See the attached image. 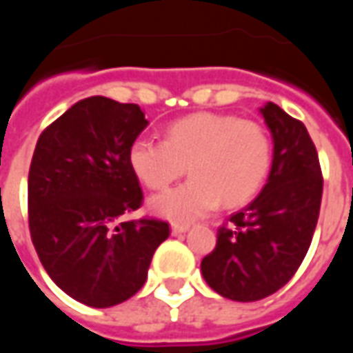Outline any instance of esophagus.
<instances>
[{"mask_svg":"<svg viewBox=\"0 0 353 353\" xmlns=\"http://www.w3.org/2000/svg\"><path fill=\"white\" fill-rule=\"evenodd\" d=\"M187 230H189V225H183V223H181V225H179V223H174V225H172V234H174V236L185 234Z\"/></svg>","mask_w":353,"mask_h":353,"instance_id":"obj_1","label":"esophagus"}]
</instances>
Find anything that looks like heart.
<instances>
[{
    "mask_svg": "<svg viewBox=\"0 0 353 353\" xmlns=\"http://www.w3.org/2000/svg\"><path fill=\"white\" fill-rule=\"evenodd\" d=\"M132 174L149 189H162L183 176L191 179L149 200L153 214L189 223L223 200L240 206L265 185L272 166V143L259 123L232 115L194 113L174 121L164 141L139 136L128 149Z\"/></svg>",
    "mask_w": 353,
    "mask_h": 353,
    "instance_id": "obj_1",
    "label": "heart"
}]
</instances>
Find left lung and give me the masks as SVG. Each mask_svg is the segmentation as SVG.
<instances>
[{"mask_svg":"<svg viewBox=\"0 0 353 353\" xmlns=\"http://www.w3.org/2000/svg\"><path fill=\"white\" fill-rule=\"evenodd\" d=\"M259 111L274 143L266 185L217 230L215 250L200 265L208 285L238 303L261 301L293 278L310 248L323 192L306 126L272 101Z\"/></svg>","mask_w":353,"mask_h":353,"instance_id":"8db88e82","label":"left lung"}]
</instances>
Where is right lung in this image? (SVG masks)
<instances>
[{
    "instance_id": "1",
    "label": "right lung",
    "mask_w": 353,
    "mask_h": 353,
    "mask_svg": "<svg viewBox=\"0 0 353 353\" xmlns=\"http://www.w3.org/2000/svg\"><path fill=\"white\" fill-rule=\"evenodd\" d=\"M136 103L90 96L37 139L28 176L30 234L64 293L94 306L124 303L143 288L154 250L170 236L159 219L123 221L141 206L128 149L145 130Z\"/></svg>"
}]
</instances>
